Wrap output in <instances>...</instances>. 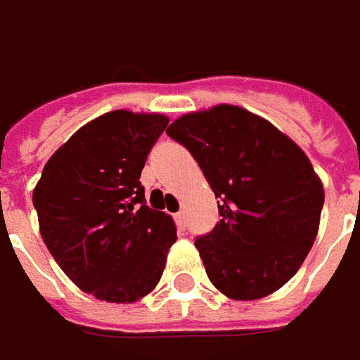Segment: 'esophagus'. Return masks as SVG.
<instances>
[{
    "instance_id": "34e87169",
    "label": "esophagus",
    "mask_w": 360,
    "mask_h": 360,
    "mask_svg": "<svg viewBox=\"0 0 360 360\" xmlns=\"http://www.w3.org/2000/svg\"><path fill=\"white\" fill-rule=\"evenodd\" d=\"M174 221H176V225L180 226V229H184V225H186V214H184V210L176 212V214H174Z\"/></svg>"
}]
</instances>
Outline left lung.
Instances as JSON below:
<instances>
[{"instance_id":"1","label":"left lung","mask_w":360,"mask_h":360,"mask_svg":"<svg viewBox=\"0 0 360 360\" xmlns=\"http://www.w3.org/2000/svg\"><path fill=\"white\" fill-rule=\"evenodd\" d=\"M182 143L219 198L221 221L194 245L212 285L231 300H259L296 276L324 205L308 155L267 119L235 105L176 119Z\"/></svg>"}]
</instances>
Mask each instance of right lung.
Listing matches in <instances>:
<instances>
[{
    "instance_id": "right-lung-1",
    "label": "right lung",
    "mask_w": 360,
    "mask_h": 360,
    "mask_svg": "<svg viewBox=\"0 0 360 360\" xmlns=\"http://www.w3.org/2000/svg\"><path fill=\"white\" fill-rule=\"evenodd\" d=\"M168 117L111 111L82 125L46 162L34 208L48 251L82 292L129 304L148 296L176 241L170 214L139 182Z\"/></svg>"
}]
</instances>
